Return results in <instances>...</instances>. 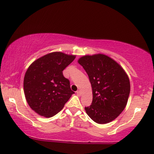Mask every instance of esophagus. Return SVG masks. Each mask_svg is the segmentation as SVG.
I'll use <instances>...</instances> for the list:
<instances>
[{"label":"esophagus","mask_w":154,"mask_h":154,"mask_svg":"<svg viewBox=\"0 0 154 154\" xmlns=\"http://www.w3.org/2000/svg\"><path fill=\"white\" fill-rule=\"evenodd\" d=\"M76 94H77L78 96H81V91H80V90L76 91Z\"/></svg>","instance_id":"obj_1"}]
</instances>
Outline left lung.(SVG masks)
I'll use <instances>...</instances> for the list:
<instances>
[{
  "instance_id": "obj_1",
  "label": "left lung",
  "mask_w": 154,
  "mask_h": 154,
  "mask_svg": "<svg viewBox=\"0 0 154 154\" xmlns=\"http://www.w3.org/2000/svg\"><path fill=\"white\" fill-rule=\"evenodd\" d=\"M78 62L88 73L92 90V103L85 110L96 123L113 121L126 108L131 85L122 66L108 55H85Z\"/></svg>"
}]
</instances>
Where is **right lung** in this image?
<instances>
[{"label":"right lung","mask_w":154,"mask_h":154,"mask_svg":"<svg viewBox=\"0 0 154 154\" xmlns=\"http://www.w3.org/2000/svg\"><path fill=\"white\" fill-rule=\"evenodd\" d=\"M75 58V55L52 52L29 66L23 79L26 101L32 110L46 118L57 114L74 92L62 71Z\"/></svg>","instance_id":"obj_1"}]
</instances>
